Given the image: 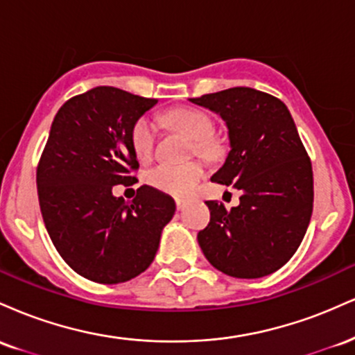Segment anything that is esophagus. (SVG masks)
Masks as SVG:
<instances>
[{
  "label": "esophagus",
  "instance_id": "1",
  "mask_svg": "<svg viewBox=\"0 0 355 355\" xmlns=\"http://www.w3.org/2000/svg\"><path fill=\"white\" fill-rule=\"evenodd\" d=\"M175 205H177V210H183V209H185L187 202L182 200V198H177V200H175Z\"/></svg>",
  "mask_w": 355,
  "mask_h": 355
}]
</instances>
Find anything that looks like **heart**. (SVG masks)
Returning a JSON list of instances; mask_svg holds the SVG:
<instances>
[{"label":"heart","instance_id":"heart-1","mask_svg":"<svg viewBox=\"0 0 355 355\" xmlns=\"http://www.w3.org/2000/svg\"><path fill=\"white\" fill-rule=\"evenodd\" d=\"M164 121L173 130L189 137L191 141V150L198 155L210 152V141L207 140L211 135V120L200 110L193 108H178L168 112L164 116ZM157 141V123L150 115L140 116L133 123L130 132V144H132L133 153L138 160H148L155 150ZM203 175V166L198 162H187L183 165H168L162 164L153 166L146 173V182L153 189L165 191V193L182 195L190 193L195 189L198 180Z\"/></svg>","mask_w":355,"mask_h":355}]
</instances>
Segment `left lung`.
<instances>
[{"mask_svg":"<svg viewBox=\"0 0 355 355\" xmlns=\"http://www.w3.org/2000/svg\"><path fill=\"white\" fill-rule=\"evenodd\" d=\"M190 101L218 113L229 128L230 152L211 182L242 191L230 210L205 202L210 222L198 232V245L230 277L272 274L297 252L313 207L312 164L291 112L275 96L247 87Z\"/></svg>","mask_w":355,"mask_h":355,"instance_id":"obj_1","label":"left lung"}]
</instances>
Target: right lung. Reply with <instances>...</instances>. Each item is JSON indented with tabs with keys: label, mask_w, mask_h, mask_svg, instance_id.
<instances>
[{
	"label": "right lung",
	"mask_w": 355,
	"mask_h": 355,
	"mask_svg": "<svg viewBox=\"0 0 355 355\" xmlns=\"http://www.w3.org/2000/svg\"><path fill=\"white\" fill-rule=\"evenodd\" d=\"M158 100L113 87L73 96L58 110L36 168L40 209L53 245L76 274L121 284L153 262L175 214L170 195L148 185L132 202L112 193L135 180V121Z\"/></svg>",
	"instance_id": "add662e5"
}]
</instances>
